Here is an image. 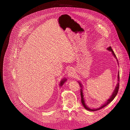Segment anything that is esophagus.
I'll return each mask as SVG.
<instances>
[{
	"label": "esophagus",
	"instance_id": "1",
	"mask_svg": "<svg viewBox=\"0 0 130 130\" xmlns=\"http://www.w3.org/2000/svg\"><path fill=\"white\" fill-rule=\"evenodd\" d=\"M68 76L70 77H73L74 76V72L73 70H70L68 72Z\"/></svg>",
	"mask_w": 130,
	"mask_h": 130
}]
</instances>
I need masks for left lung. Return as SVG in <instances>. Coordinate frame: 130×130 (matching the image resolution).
Returning <instances> with one entry per match:
<instances>
[{"label": "left lung", "mask_w": 130, "mask_h": 130, "mask_svg": "<svg viewBox=\"0 0 130 130\" xmlns=\"http://www.w3.org/2000/svg\"><path fill=\"white\" fill-rule=\"evenodd\" d=\"M107 50H108V51H110L112 52V54L113 55V56H114V57H115V58H117V56H116L114 52L112 50L111 47L110 46L109 47H108V48H107ZM117 61H118V59H117ZM119 75H120V74H119H119H118V81H119V79H119V78H120ZM78 83H79V85H80V86L81 87V89H80V96H81V102H82V103L83 106L84 107V108L86 109V110H88V111H98V110H100V109H101V108H103L104 107H105V106H106L107 105H108L109 103H111V102L114 100V99L115 97L116 96V95H117V94H118V91H119V83L118 82V83L117 84V86H116V87H115V90H114V92H113V94H112V96L110 97V99H109L106 101V103H105L104 105L101 106L100 108H97V109H96V108H95V109H94V108L92 109V108H89L88 107H87V106H86V105L85 104V100H84V95H83V90H82V89H83L82 85L81 84L80 82H78Z\"/></svg>", "instance_id": "left-lung-1"}]
</instances>
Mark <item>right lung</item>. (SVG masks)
I'll return each mask as SVG.
<instances>
[{"label": "right lung", "mask_w": 130, "mask_h": 130, "mask_svg": "<svg viewBox=\"0 0 130 130\" xmlns=\"http://www.w3.org/2000/svg\"><path fill=\"white\" fill-rule=\"evenodd\" d=\"M66 80V79H65H65H63L62 80H61V81L60 82V85H60V86H62L63 84L65 83V82Z\"/></svg>", "instance_id": "add662e5"}]
</instances>
